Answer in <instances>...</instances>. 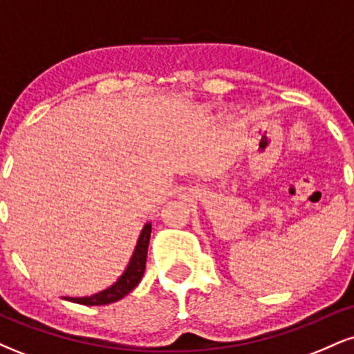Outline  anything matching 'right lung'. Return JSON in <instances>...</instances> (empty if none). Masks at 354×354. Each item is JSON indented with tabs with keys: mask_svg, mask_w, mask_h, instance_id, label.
I'll return each instance as SVG.
<instances>
[{
	"mask_svg": "<svg viewBox=\"0 0 354 354\" xmlns=\"http://www.w3.org/2000/svg\"><path fill=\"white\" fill-rule=\"evenodd\" d=\"M149 236H151V223L145 225L143 231H141L140 239H138V245L135 253L131 256V261H129L128 268L121 278L109 286L108 290L101 291L93 296H84V298H64L68 301L84 304V306H101V304H109L115 303L118 299H121L126 296L129 291H133L138 286V283L141 281L145 274L146 268V254H148V245H149Z\"/></svg>",
	"mask_w": 354,
	"mask_h": 354,
	"instance_id": "right-lung-1",
	"label": "right lung"
}]
</instances>
